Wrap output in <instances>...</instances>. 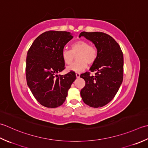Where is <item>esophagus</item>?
I'll return each instance as SVG.
<instances>
[{
    "label": "esophagus",
    "mask_w": 148,
    "mask_h": 148,
    "mask_svg": "<svg viewBox=\"0 0 148 148\" xmlns=\"http://www.w3.org/2000/svg\"><path fill=\"white\" fill-rule=\"evenodd\" d=\"M80 73H76V77H77V78H79L80 77Z\"/></svg>",
    "instance_id": "obj_1"
}]
</instances>
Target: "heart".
I'll list each match as a JSON object with an SVG mask.
<instances>
[{
	"label": "heart",
	"mask_w": 148,
	"mask_h": 148,
	"mask_svg": "<svg viewBox=\"0 0 148 148\" xmlns=\"http://www.w3.org/2000/svg\"><path fill=\"white\" fill-rule=\"evenodd\" d=\"M78 61L68 66V70L76 73L81 72L87 68V63L92 64L98 56V50L94 45H89L86 40H78L71 45V50L63 49L61 56L66 64H70L75 56Z\"/></svg>",
	"instance_id": "1"
}]
</instances>
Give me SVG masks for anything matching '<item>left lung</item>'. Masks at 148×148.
Instances as JSON below:
<instances>
[{"instance_id": "1", "label": "left lung", "mask_w": 148, "mask_h": 148, "mask_svg": "<svg viewBox=\"0 0 148 148\" xmlns=\"http://www.w3.org/2000/svg\"><path fill=\"white\" fill-rule=\"evenodd\" d=\"M92 41L98 50V56L89 72L80 75L86 85L80 95L84 103L94 108L101 107L112 100L118 91L123 79V54L113 38L101 32H81Z\"/></svg>"}]
</instances>
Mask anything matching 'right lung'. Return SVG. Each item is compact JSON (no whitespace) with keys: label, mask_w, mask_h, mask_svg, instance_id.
I'll use <instances>...</instances> for the list:
<instances>
[{"label":"right lung","mask_w":148,"mask_h":148,"mask_svg":"<svg viewBox=\"0 0 148 148\" xmlns=\"http://www.w3.org/2000/svg\"><path fill=\"white\" fill-rule=\"evenodd\" d=\"M72 38L69 32L47 31L36 39L28 50L27 83L36 100L44 107L56 108L62 105L76 79L74 71L57 75L65 69L61 53Z\"/></svg>","instance_id":"right-lung-1"}]
</instances>
